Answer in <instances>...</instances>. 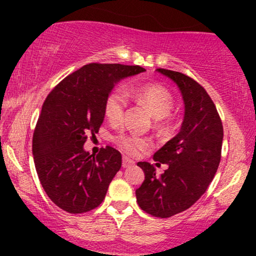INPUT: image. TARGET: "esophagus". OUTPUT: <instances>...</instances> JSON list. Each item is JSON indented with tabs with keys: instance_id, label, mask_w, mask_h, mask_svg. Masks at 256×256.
I'll list each match as a JSON object with an SVG mask.
<instances>
[{
	"instance_id": "34e87169",
	"label": "esophagus",
	"mask_w": 256,
	"mask_h": 256,
	"mask_svg": "<svg viewBox=\"0 0 256 256\" xmlns=\"http://www.w3.org/2000/svg\"><path fill=\"white\" fill-rule=\"evenodd\" d=\"M134 160H131V158H126V156L122 158V167H124V168H128V167L134 166Z\"/></svg>"
}]
</instances>
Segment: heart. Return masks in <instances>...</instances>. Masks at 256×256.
Masks as SVG:
<instances>
[{
    "label": "heart",
    "mask_w": 256,
    "mask_h": 256,
    "mask_svg": "<svg viewBox=\"0 0 256 256\" xmlns=\"http://www.w3.org/2000/svg\"><path fill=\"white\" fill-rule=\"evenodd\" d=\"M128 94L140 104H144L158 124L162 122L164 116L171 110L173 101L168 90L160 85H146L134 88L126 92L124 88L118 86L108 94L104 101V116L110 122H118L122 118L125 106L128 104ZM116 142L122 150L128 155H137L152 146L149 138L136 134H124L120 132L116 136Z\"/></svg>",
    "instance_id": "b5f03b06"
}]
</instances>
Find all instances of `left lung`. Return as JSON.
<instances>
[{"label": "left lung", "instance_id": "8db88e82", "mask_svg": "<svg viewBox=\"0 0 256 256\" xmlns=\"http://www.w3.org/2000/svg\"><path fill=\"white\" fill-rule=\"evenodd\" d=\"M178 86L184 102L180 130L154 154V160L168 168L156 174L149 162H138L144 182L136 190L140 207L158 218H170L190 208L208 189L222 155V120L204 88L183 73L158 68Z\"/></svg>", "mask_w": 256, "mask_h": 256}]
</instances>
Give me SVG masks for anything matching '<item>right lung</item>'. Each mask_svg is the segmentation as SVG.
Instances as JSON below:
<instances>
[{
  "instance_id": "obj_1",
  "label": "right lung",
  "mask_w": 256,
  "mask_h": 256,
  "mask_svg": "<svg viewBox=\"0 0 256 256\" xmlns=\"http://www.w3.org/2000/svg\"><path fill=\"white\" fill-rule=\"evenodd\" d=\"M144 71L140 66L90 64L64 78L46 98L32 154L44 192L61 210L78 214L102 204L122 167V154L106 146L92 156L84 143L98 132L104 101L116 84Z\"/></svg>"
}]
</instances>
